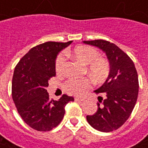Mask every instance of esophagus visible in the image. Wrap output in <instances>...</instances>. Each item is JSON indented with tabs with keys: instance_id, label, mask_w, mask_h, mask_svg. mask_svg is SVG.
Returning a JSON list of instances; mask_svg holds the SVG:
<instances>
[{
	"instance_id": "1",
	"label": "esophagus",
	"mask_w": 148,
	"mask_h": 148,
	"mask_svg": "<svg viewBox=\"0 0 148 148\" xmlns=\"http://www.w3.org/2000/svg\"><path fill=\"white\" fill-rule=\"evenodd\" d=\"M74 100L76 101H84L85 98L84 97H75Z\"/></svg>"
}]
</instances>
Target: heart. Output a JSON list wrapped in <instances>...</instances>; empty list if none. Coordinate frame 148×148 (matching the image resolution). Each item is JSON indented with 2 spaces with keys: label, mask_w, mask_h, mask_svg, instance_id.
<instances>
[{
  "label": "heart",
  "mask_w": 148,
  "mask_h": 148,
  "mask_svg": "<svg viewBox=\"0 0 148 148\" xmlns=\"http://www.w3.org/2000/svg\"><path fill=\"white\" fill-rule=\"evenodd\" d=\"M73 56L86 65L85 69L87 74L96 80H103L109 74L110 66L108 62L99 57L98 51L92 47L79 46L74 49ZM65 64V55L60 54L56 60V71L57 74L62 73ZM91 87V81L88 78L80 79H71L63 84L64 92L68 94L79 96L85 92Z\"/></svg>",
  "instance_id": "b5f03b06"
}]
</instances>
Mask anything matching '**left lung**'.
I'll use <instances>...</instances> for the list:
<instances>
[{"mask_svg": "<svg viewBox=\"0 0 148 148\" xmlns=\"http://www.w3.org/2000/svg\"><path fill=\"white\" fill-rule=\"evenodd\" d=\"M106 53L110 62V73L96 93L104 92L97 102V110L87 115V120L95 130L108 133L118 130L129 119L134 108L138 94V78L133 60L115 44L105 40L84 41ZM102 104H101L100 103Z\"/></svg>", "mask_w": 148, "mask_h": 148, "instance_id": "8db88e82", "label": "left lung"}]
</instances>
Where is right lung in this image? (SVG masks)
<instances>
[{
  "label": "right lung",
  "instance_id": "add662e5",
  "mask_svg": "<svg viewBox=\"0 0 148 148\" xmlns=\"http://www.w3.org/2000/svg\"><path fill=\"white\" fill-rule=\"evenodd\" d=\"M67 42H47L28 51L14 71L12 97L18 114L33 130L50 131L61 122L66 104L73 97L64 94L57 101L49 98L48 81L56 76V59Z\"/></svg>",
  "mask_w": 148,
  "mask_h": 148
}]
</instances>
